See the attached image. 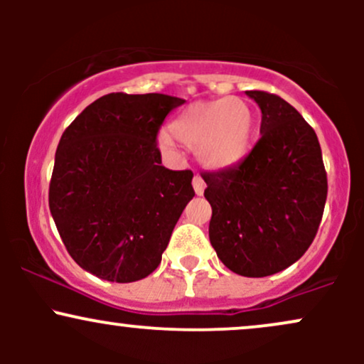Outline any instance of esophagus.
I'll list each match as a JSON object with an SVG mask.
<instances>
[{"label":"esophagus","mask_w":364,"mask_h":364,"mask_svg":"<svg viewBox=\"0 0 364 364\" xmlns=\"http://www.w3.org/2000/svg\"><path fill=\"white\" fill-rule=\"evenodd\" d=\"M193 190L196 195H203V190H205V181H203L200 176L193 178Z\"/></svg>","instance_id":"34e87169"}]
</instances>
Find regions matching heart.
I'll return each mask as SVG.
<instances>
[{"label": "heart", "instance_id": "obj_1", "mask_svg": "<svg viewBox=\"0 0 364 364\" xmlns=\"http://www.w3.org/2000/svg\"><path fill=\"white\" fill-rule=\"evenodd\" d=\"M168 132L161 136L162 149H173L174 139L193 149L196 161L205 168L225 169L248 152L253 111L240 97L196 102L171 121Z\"/></svg>", "mask_w": 364, "mask_h": 364}]
</instances>
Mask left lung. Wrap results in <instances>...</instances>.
Returning a JSON list of instances; mask_svg holds the SVG:
<instances>
[{"label": "left lung", "instance_id": "left-lung-1", "mask_svg": "<svg viewBox=\"0 0 364 364\" xmlns=\"http://www.w3.org/2000/svg\"><path fill=\"white\" fill-rule=\"evenodd\" d=\"M246 95L262 111L260 140L236 166L202 174L203 195L220 262L245 277H267L310 248L327 200V173L315 129L289 102L262 90Z\"/></svg>", "mask_w": 364, "mask_h": 364}]
</instances>
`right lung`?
<instances>
[{
	"label": "right lung",
	"mask_w": 364,
	"mask_h": 364,
	"mask_svg": "<svg viewBox=\"0 0 364 364\" xmlns=\"http://www.w3.org/2000/svg\"><path fill=\"white\" fill-rule=\"evenodd\" d=\"M185 99L123 92L87 106L63 133L49 210L78 265L109 282H135L161 263L195 196L191 171L161 166L157 132Z\"/></svg>",
	"instance_id": "right-lung-1"
}]
</instances>
